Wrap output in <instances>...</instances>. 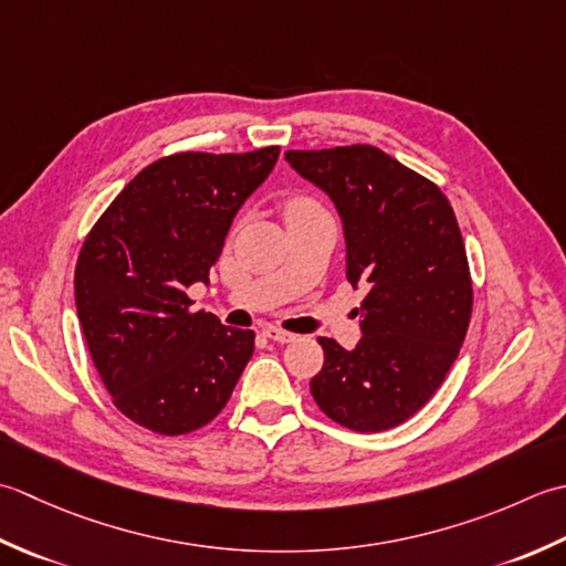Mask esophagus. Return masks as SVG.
Instances as JSON below:
<instances>
[{
  "label": "esophagus",
  "mask_w": 566,
  "mask_h": 566,
  "mask_svg": "<svg viewBox=\"0 0 566 566\" xmlns=\"http://www.w3.org/2000/svg\"><path fill=\"white\" fill-rule=\"evenodd\" d=\"M263 337H269L271 342H279V344H291V342L297 339L293 332H285L281 327H266V329H263Z\"/></svg>",
  "instance_id": "34e87169"
}]
</instances>
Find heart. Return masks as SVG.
I'll list each match as a JSON object with an SVG mask.
<instances>
[{
    "instance_id": "obj_1",
    "label": "heart",
    "mask_w": 566,
    "mask_h": 566,
    "mask_svg": "<svg viewBox=\"0 0 566 566\" xmlns=\"http://www.w3.org/2000/svg\"><path fill=\"white\" fill-rule=\"evenodd\" d=\"M310 207H317L313 200L307 198H293L291 202L285 205V214H293V212H300V210H310Z\"/></svg>"
}]
</instances>
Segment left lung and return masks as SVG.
<instances>
[{
	"label": "left lung",
	"mask_w": 566,
	"mask_h": 566,
	"mask_svg": "<svg viewBox=\"0 0 566 566\" xmlns=\"http://www.w3.org/2000/svg\"><path fill=\"white\" fill-rule=\"evenodd\" d=\"M285 160L337 207L347 279L368 287L364 337L354 349L319 337L325 366L310 390L344 428H396L434 396L467 337L474 293L452 205L376 146L287 151Z\"/></svg>",
	"instance_id": "obj_1"
}]
</instances>
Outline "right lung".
Here are the masks:
<instances>
[{"mask_svg": "<svg viewBox=\"0 0 566 566\" xmlns=\"http://www.w3.org/2000/svg\"><path fill=\"white\" fill-rule=\"evenodd\" d=\"M281 148L176 154L146 166L92 227L75 269V307L102 384L126 418L186 434L227 406L253 332L192 313L241 205Z\"/></svg>", "mask_w": 566, "mask_h": 566, "instance_id": "obj_1", "label": "right lung"}]
</instances>
